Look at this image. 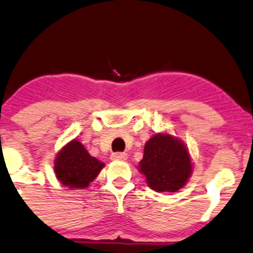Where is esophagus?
<instances>
[{"label": "esophagus", "instance_id": "34e87169", "mask_svg": "<svg viewBox=\"0 0 253 253\" xmlns=\"http://www.w3.org/2000/svg\"><path fill=\"white\" fill-rule=\"evenodd\" d=\"M126 158H127L126 153H123V152H117V153H113L112 156H111V159L112 160H121V162L126 160Z\"/></svg>", "mask_w": 253, "mask_h": 253}]
</instances>
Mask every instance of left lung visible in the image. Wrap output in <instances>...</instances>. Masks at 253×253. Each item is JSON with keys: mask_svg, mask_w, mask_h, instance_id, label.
Segmentation results:
<instances>
[{"mask_svg": "<svg viewBox=\"0 0 253 253\" xmlns=\"http://www.w3.org/2000/svg\"><path fill=\"white\" fill-rule=\"evenodd\" d=\"M146 183L156 192L175 193L186 186L193 172L191 154L184 142L169 132H158L145 143L137 167Z\"/></svg>", "mask_w": 253, "mask_h": 253, "instance_id": "left-lung-1", "label": "left lung"}]
</instances>
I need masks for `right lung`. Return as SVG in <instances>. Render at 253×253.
<instances>
[{"mask_svg": "<svg viewBox=\"0 0 253 253\" xmlns=\"http://www.w3.org/2000/svg\"><path fill=\"white\" fill-rule=\"evenodd\" d=\"M105 164L91 157L81 141L72 140L62 147L54 160L56 178L70 189L88 188Z\"/></svg>", "mask_w": 253, "mask_h": 253, "instance_id": "obj_1", "label": "right lung"}]
</instances>
